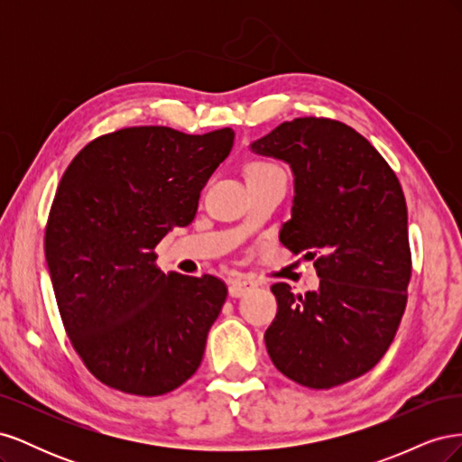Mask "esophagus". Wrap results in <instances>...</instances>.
I'll return each instance as SVG.
<instances>
[{
  "label": "esophagus",
  "instance_id": "obj_1",
  "mask_svg": "<svg viewBox=\"0 0 462 462\" xmlns=\"http://www.w3.org/2000/svg\"><path fill=\"white\" fill-rule=\"evenodd\" d=\"M253 289H256V282H253V279H245V277H239V279H233L231 285H229V295L239 299V297H245L246 292H250Z\"/></svg>",
  "mask_w": 462,
  "mask_h": 462
}]
</instances>
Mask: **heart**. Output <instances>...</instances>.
<instances>
[{
  "label": "heart",
  "mask_w": 462,
  "mask_h": 462,
  "mask_svg": "<svg viewBox=\"0 0 462 462\" xmlns=\"http://www.w3.org/2000/svg\"><path fill=\"white\" fill-rule=\"evenodd\" d=\"M272 170H275V167H273V165H270V163L254 162V163H250V165H248L246 173H260V171H272Z\"/></svg>",
  "instance_id": "obj_1"
}]
</instances>
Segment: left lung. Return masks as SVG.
<instances>
[{"mask_svg": "<svg viewBox=\"0 0 462 462\" xmlns=\"http://www.w3.org/2000/svg\"><path fill=\"white\" fill-rule=\"evenodd\" d=\"M250 152L285 162L295 179L279 239L292 253H319L316 291L272 287L268 355L304 387L351 382L382 360L407 306L409 217L399 179L365 136L331 119L285 121Z\"/></svg>", "mask_w": 462, "mask_h": 462, "instance_id": "1", "label": "left lung"}]
</instances>
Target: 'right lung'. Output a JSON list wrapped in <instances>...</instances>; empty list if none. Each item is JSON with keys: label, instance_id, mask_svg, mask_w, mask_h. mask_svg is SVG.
<instances>
[{"label": "right lung", "instance_id": "right-lung-1", "mask_svg": "<svg viewBox=\"0 0 462 462\" xmlns=\"http://www.w3.org/2000/svg\"><path fill=\"white\" fill-rule=\"evenodd\" d=\"M233 138V129H121L87 144L63 173L46 263L69 339L102 383L156 397L199 370L226 283L163 273L152 250L197 216Z\"/></svg>", "mask_w": 462, "mask_h": 462}]
</instances>
